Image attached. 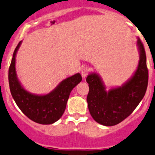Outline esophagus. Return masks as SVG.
<instances>
[{"mask_svg": "<svg viewBox=\"0 0 155 155\" xmlns=\"http://www.w3.org/2000/svg\"><path fill=\"white\" fill-rule=\"evenodd\" d=\"M89 71H90L89 69L87 68V67H86V68L82 69V71H81V74H82V76L84 78V79H85V78L87 76V75L89 73Z\"/></svg>", "mask_w": 155, "mask_h": 155, "instance_id": "34e87169", "label": "esophagus"}]
</instances>
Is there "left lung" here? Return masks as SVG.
Segmentation results:
<instances>
[{
  "label": "left lung",
  "instance_id": "left-lung-1",
  "mask_svg": "<svg viewBox=\"0 0 155 155\" xmlns=\"http://www.w3.org/2000/svg\"><path fill=\"white\" fill-rule=\"evenodd\" d=\"M137 46L139 51L137 70L122 86L107 91L98 74L92 73L87 76L89 87L87 96L88 110L93 119L101 125L111 127L122 122L133 112L145 96L148 70L145 48L139 38Z\"/></svg>",
  "mask_w": 155,
  "mask_h": 155
}]
</instances>
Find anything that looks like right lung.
I'll list each match as a JSON object with an SVG mask.
<instances>
[{"label": "right lung", "instance_id": "obj_1", "mask_svg": "<svg viewBox=\"0 0 155 155\" xmlns=\"http://www.w3.org/2000/svg\"><path fill=\"white\" fill-rule=\"evenodd\" d=\"M22 41H19L13 54L9 68V85L15 102L22 113L34 122L52 124L62 117L70 92L82 81L79 73L67 78L50 93L44 95L28 92L21 85L16 76V55Z\"/></svg>", "mask_w": 155, "mask_h": 155}]
</instances>
